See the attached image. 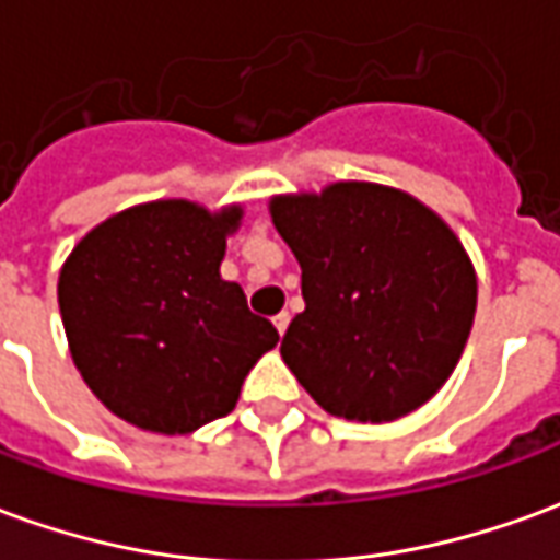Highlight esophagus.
Instances as JSON below:
<instances>
[{
    "label": "esophagus",
    "instance_id": "34e87169",
    "mask_svg": "<svg viewBox=\"0 0 560 560\" xmlns=\"http://www.w3.org/2000/svg\"><path fill=\"white\" fill-rule=\"evenodd\" d=\"M272 324H276V329H279V336H284V329H288V324H291V315H288V312H279V315L272 317Z\"/></svg>",
    "mask_w": 560,
    "mask_h": 560
}]
</instances>
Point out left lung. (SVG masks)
<instances>
[{
  "mask_svg": "<svg viewBox=\"0 0 560 560\" xmlns=\"http://www.w3.org/2000/svg\"><path fill=\"white\" fill-rule=\"evenodd\" d=\"M272 221L303 269L305 312L281 357L332 417L389 422L456 369L477 312V276L456 233L405 191L336 183L276 197Z\"/></svg>",
  "mask_w": 560,
  "mask_h": 560,
  "instance_id": "8db88e82",
  "label": "left lung"
}]
</instances>
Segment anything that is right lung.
<instances>
[{
    "mask_svg": "<svg viewBox=\"0 0 560 560\" xmlns=\"http://www.w3.org/2000/svg\"><path fill=\"white\" fill-rule=\"evenodd\" d=\"M243 209L188 200L131 207L86 233L59 272L71 357L98 399L131 425L188 434L236 408L279 332L219 276Z\"/></svg>",
    "mask_w": 560,
    "mask_h": 560,
    "instance_id": "obj_1",
    "label": "right lung"
}]
</instances>
